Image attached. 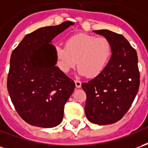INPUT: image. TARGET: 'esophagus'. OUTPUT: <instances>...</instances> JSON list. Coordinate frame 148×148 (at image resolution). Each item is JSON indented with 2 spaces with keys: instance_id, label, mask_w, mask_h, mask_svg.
Masks as SVG:
<instances>
[{
  "instance_id": "34e87169",
  "label": "esophagus",
  "mask_w": 148,
  "mask_h": 148,
  "mask_svg": "<svg viewBox=\"0 0 148 148\" xmlns=\"http://www.w3.org/2000/svg\"><path fill=\"white\" fill-rule=\"evenodd\" d=\"M74 82H75V86H76L77 88H81V86H82V82H81L80 81L75 80L74 81Z\"/></svg>"
}]
</instances>
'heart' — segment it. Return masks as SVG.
<instances>
[{
    "mask_svg": "<svg viewBox=\"0 0 148 148\" xmlns=\"http://www.w3.org/2000/svg\"><path fill=\"white\" fill-rule=\"evenodd\" d=\"M56 63L65 74L73 70L76 65L78 74L95 77L102 74L109 64L112 55V46L105 37L88 34H77L66 42V47H55Z\"/></svg>",
    "mask_w": 148,
    "mask_h": 148,
    "instance_id": "heart-1",
    "label": "heart"
}]
</instances>
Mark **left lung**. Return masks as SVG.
I'll list each match as a JSON object with an SVG mask.
<instances>
[{
    "label": "left lung",
    "mask_w": 148,
    "mask_h": 148,
    "mask_svg": "<svg viewBox=\"0 0 148 148\" xmlns=\"http://www.w3.org/2000/svg\"><path fill=\"white\" fill-rule=\"evenodd\" d=\"M109 40L112 56L102 74L82 84L86 93L87 119L99 125L113 124L127 112L140 87L136 50L122 35L107 29L93 31Z\"/></svg>",
    "instance_id": "1"
}]
</instances>
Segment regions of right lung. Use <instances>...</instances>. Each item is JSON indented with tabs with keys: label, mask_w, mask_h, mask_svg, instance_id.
<instances>
[{
	"label": "right lung",
	"mask_w": 148,
	"mask_h": 148,
	"mask_svg": "<svg viewBox=\"0 0 148 148\" xmlns=\"http://www.w3.org/2000/svg\"><path fill=\"white\" fill-rule=\"evenodd\" d=\"M74 24L65 21L40 27L26 35L12 53L8 93L19 115L33 126L54 127L62 121L75 84L55 66L52 39Z\"/></svg>",
	"instance_id": "add662e5"
}]
</instances>
